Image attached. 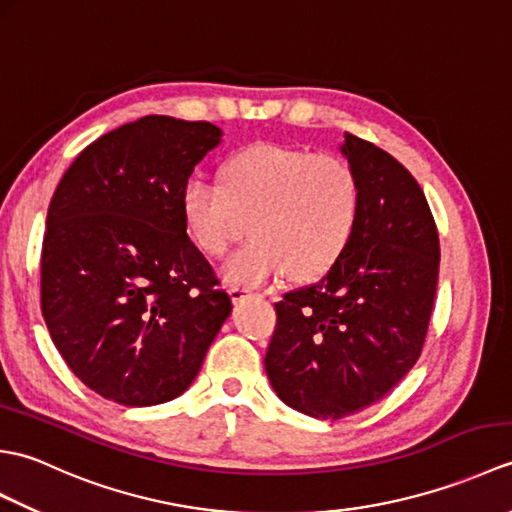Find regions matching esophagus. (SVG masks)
<instances>
[{
	"mask_svg": "<svg viewBox=\"0 0 512 512\" xmlns=\"http://www.w3.org/2000/svg\"><path fill=\"white\" fill-rule=\"evenodd\" d=\"M250 295H253V290L246 288V286H231V299H233L235 303L248 299Z\"/></svg>",
	"mask_w": 512,
	"mask_h": 512,
	"instance_id": "esophagus-1",
	"label": "esophagus"
}]
</instances>
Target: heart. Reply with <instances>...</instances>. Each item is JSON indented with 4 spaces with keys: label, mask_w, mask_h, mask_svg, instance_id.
Here are the masks:
<instances>
[{
    "label": "heart",
    "mask_w": 512,
    "mask_h": 512,
    "mask_svg": "<svg viewBox=\"0 0 512 512\" xmlns=\"http://www.w3.org/2000/svg\"><path fill=\"white\" fill-rule=\"evenodd\" d=\"M180 215L206 257H224L248 222L253 239L224 266L231 281L264 284L286 270L290 279L312 281L328 275L352 244L361 182L339 156L255 143L220 162L217 184H184Z\"/></svg>",
    "instance_id": "heart-1"
}]
</instances>
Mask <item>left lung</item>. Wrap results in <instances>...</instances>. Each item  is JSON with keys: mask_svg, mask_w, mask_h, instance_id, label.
<instances>
[{"mask_svg": "<svg viewBox=\"0 0 512 512\" xmlns=\"http://www.w3.org/2000/svg\"><path fill=\"white\" fill-rule=\"evenodd\" d=\"M361 182L347 253L317 284L275 303L266 374L288 407L341 420L374 405L420 358L440 273V237L416 178L387 151L345 134Z\"/></svg>", "mask_w": 512, "mask_h": 512, "instance_id": "8db88e82", "label": "left lung"}]
</instances>
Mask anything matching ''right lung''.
<instances>
[{
	"mask_svg": "<svg viewBox=\"0 0 512 512\" xmlns=\"http://www.w3.org/2000/svg\"><path fill=\"white\" fill-rule=\"evenodd\" d=\"M220 134L138 118L85 147L50 200L43 319L74 376L118 405L180 396L233 310L180 215V191Z\"/></svg>",
	"mask_w": 512,
	"mask_h": 512,
	"instance_id": "right-lung-1",
	"label": "right lung"
}]
</instances>
